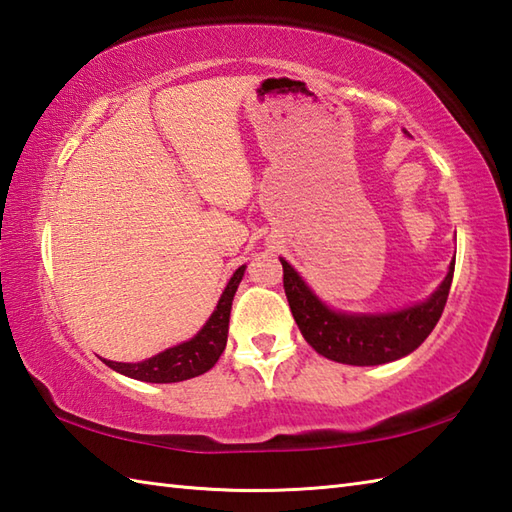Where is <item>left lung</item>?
Wrapping results in <instances>:
<instances>
[{
	"mask_svg": "<svg viewBox=\"0 0 512 512\" xmlns=\"http://www.w3.org/2000/svg\"><path fill=\"white\" fill-rule=\"evenodd\" d=\"M284 290L299 330L321 356L345 365H383L411 354L427 339L447 306L453 268L433 295L416 306L387 314H345L325 306L286 259Z\"/></svg>",
	"mask_w": 512,
	"mask_h": 512,
	"instance_id": "8db88e82",
	"label": "left lung"
}]
</instances>
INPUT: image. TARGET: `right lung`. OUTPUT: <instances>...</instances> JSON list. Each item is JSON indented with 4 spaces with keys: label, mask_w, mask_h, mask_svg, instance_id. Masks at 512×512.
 I'll list each match as a JSON object with an SVG mask.
<instances>
[{
    "label": "right lung",
    "mask_w": 512,
    "mask_h": 512,
    "mask_svg": "<svg viewBox=\"0 0 512 512\" xmlns=\"http://www.w3.org/2000/svg\"><path fill=\"white\" fill-rule=\"evenodd\" d=\"M244 270L246 266H239L235 270L231 281H228L222 292L220 301H217L209 321L204 323V328L195 334L191 341L169 347V350L151 356L147 361H140V363H114V361H105V358L103 363L107 367H112L114 372L143 380V383H180V380H189L209 372L226 347L228 319H231L233 297L239 281L244 277Z\"/></svg>",
    "instance_id": "obj_1"
}]
</instances>
